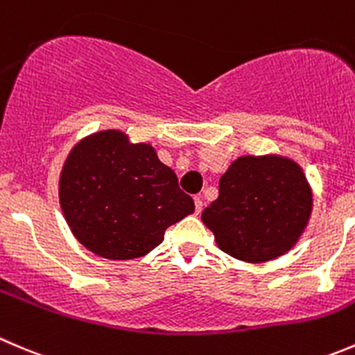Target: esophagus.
I'll return each mask as SVG.
<instances>
[{
    "label": "esophagus",
    "instance_id": "34e87169",
    "mask_svg": "<svg viewBox=\"0 0 355 355\" xmlns=\"http://www.w3.org/2000/svg\"><path fill=\"white\" fill-rule=\"evenodd\" d=\"M202 209H203L202 196H195V212L200 214V212H202Z\"/></svg>",
    "mask_w": 355,
    "mask_h": 355
}]
</instances>
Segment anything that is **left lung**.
I'll list each match as a JSON object with an SVG mask.
<instances>
[{
	"mask_svg": "<svg viewBox=\"0 0 355 355\" xmlns=\"http://www.w3.org/2000/svg\"><path fill=\"white\" fill-rule=\"evenodd\" d=\"M314 205L304 169L283 155H241L219 179V196L202 212L217 247L261 264L292 250Z\"/></svg>",
	"mask_w": 355,
	"mask_h": 355,
	"instance_id": "left-lung-1",
	"label": "left lung"
}]
</instances>
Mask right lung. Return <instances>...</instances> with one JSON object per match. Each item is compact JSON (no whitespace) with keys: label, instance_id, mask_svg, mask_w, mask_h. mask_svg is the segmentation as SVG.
<instances>
[{"label":"right lung","instance_id":"1","mask_svg":"<svg viewBox=\"0 0 355 355\" xmlns=\"http://www.w3.org/2000/svg\"><path fill=\"white\" fill-rule=\"evenodd\" d=\"M58 198L76 240L110 261L150 254L167 227L195 212L155 148L132 143L121 129L96 131L70 148Z\"/></svg>","mask_w":355,"mask_h":355}]
</instances>
